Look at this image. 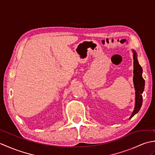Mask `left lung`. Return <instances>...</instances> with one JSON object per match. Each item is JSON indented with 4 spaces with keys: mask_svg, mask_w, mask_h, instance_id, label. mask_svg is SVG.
Wrapping results in <instances>:
<instances>
[{
    "mask_svg": "<svg viewBox=\"0 0 155 155\" xmlns=\"http://www.w3.org/2000/svg\"><path fill=\"white\" fill-rule=\"evenodd\" d=\"M133 59H134V85L136 91V97H135V107L133 112L130 118H132L134 114L139 111L140 108L142 106L143 103V96L142 93L144 88V80L142 77L143 69L142 67L137 61V55L136 52L133 51Z\"/></svg>",
    "mask_w": 155,
    "mask_h": 155,
    "instance_id": "8db88e82",
    "label": "left lung"
}]
</instances>
